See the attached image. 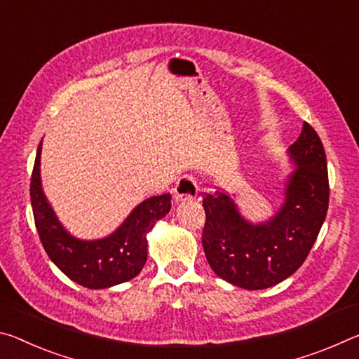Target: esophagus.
<instances>
[{"label": "esophagus", "mask_w": 359, "mask_h": 359, "mask_svg": "<svg viewBox=\"0 0 359 359\" xmlns=\"http://www.w3.org/2000/svg\"><path fill=\"white\" fill-rule=\"evenodd\" d=\"M198 194V184L197 180L192 175L181 176L173 189V201L178 202H189L194 201Z\"/></svg>", "instance_id": "obj_1"}]
</instances>
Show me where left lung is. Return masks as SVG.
Returning <instances> with one entry per match:
<instances>
[{
  "mask_svg": "<svg viewBox=\"0 0 359 359\" xmlns=\"http://www.w3.org/2000/svg\"><path fill=\"white\" fill-rule=\"evenodd\" d=\"M286 156L292 170L281 184V203L267 219L252 222L243 216L237 196L216 192L203 198L205 256L213 272L233 286L266 290L291 277L307 259L325 222L326 154L307 122Z\"/></svg>",
  "mask_w": 359,
  "mask_h": 359,
  "instance_id": "1",
  "label": "left lung"
}]
</instances>
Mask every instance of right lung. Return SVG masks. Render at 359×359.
<instances>
[{
	"mask_svg": "<svg viewBox=\"0 0 359 359\" xmlns=\"http://www.w3.org/2000/svg\"><path fill=\"white\" fill-rule=\"evenodd\" d=\"M41 151L32 175L30 196L34 224L49 259L69 280L90 290H104L137 277L148 259V233L172 207L170 194L138 203L107 237L86 240L67 231L47 201L41 180Z\"/></svg>",
	"mask_w": 359,
	"mask_h": 359,
	"instance_id": "add662e5",
	"label": "right lung"
}]
</instances>
